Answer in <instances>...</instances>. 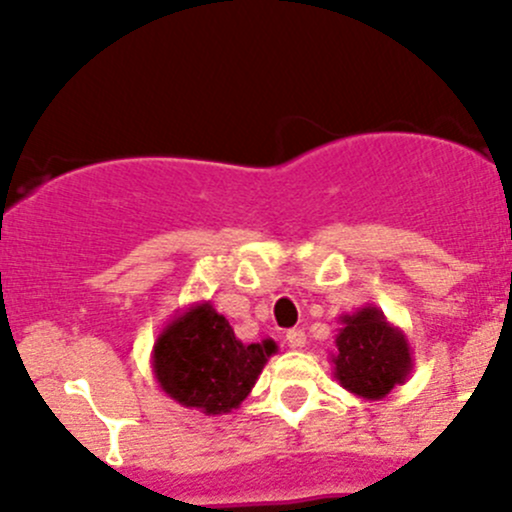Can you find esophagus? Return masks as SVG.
<instances>
[{"instance_id": "34e87169", "label": "esophagus", "mask_w": 512, "mask_h": 512, "mask_svg": "<svg viewBox=\"0 0 512 512\" xmlns=\"http://www.w3.org/2000/svg\"><path fill=\"white\" fill-rule=\"evenodd\" d=\"M287 344L292 349H302L304 344H307V334H304L302 329H289V332H287Z\"/></svg>"}]
</instances>
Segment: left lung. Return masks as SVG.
I'll use <instances>...</instances> for the list:
<instances>
[{"instance_id": "obj_1", "label": "left lung", "mask_w": 512, "mask_h": 512, "mask_svg": "<svg viewBox=\"0 0 512 512\" xmlns=\"http://www.w3.org/2000/svg\"><path fill=\"white\" fill-rule=\"evenodd\" d=\"M334 337V379L361 399L379 401L404 384L414 369V352L404 329L391 324L376 304L339 317Z\"/></svg>"}]
</instances>
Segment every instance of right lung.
<instances>
[{
  "label": "right lung",
  "instance_id": "add662e5",
  "mask_svg": "<svg viewBox=\"0 0 512 512\" xmlns=\"http://www.w3.org/2000/svg\"><path fill=\"white\" fill-rule=\"evenodd\" d=\"M277 352L272 339L242 344L210 302L180 309L158 334L151 369L160 391L185 409L223 416L240 409Z\"/></svg>",
  "mask_w": 512,
  "mask_h": 512
}]
</instances>
